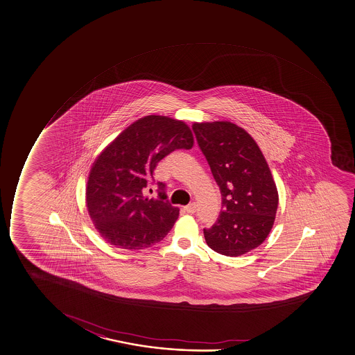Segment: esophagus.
I'll use <instances>...</instances> for the list:
<instances>
[{
  "label": "esophagus",
  "instance_id": "1",
  "mask_svg": "<svg viewBox=\"0 0 355 355\" xmlns=\"http://www.w3.org/2000/svg\"><path fill=\"white\" fill-rule=\"evenodd\" d=\"M185 210H187V212H189V214H193V212H196V210H197V204H196L195 202H192V203L185 207Z\"/></svg>",
  "mask_w": 355,
  "mask_h": 355
}]
</instances>
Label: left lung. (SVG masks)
I'll use <instances>...</instances> for the list:
<instances>
[{"instance_id": "left-lung-1", "label": "left lung", "mask_w": 355, "mask_h": 355, "mask_svg": "<svg viewBox=\"0 0 355 355\" xmlns=\"http://www.w3.org/2000/svg\"><path fill=\"white\" fill-rule=\"evenodd\" d=\"M222 195V210L207 244L222 255L241 256L259 247L270 232L279 204L267 162L250 135L229 121L192 126Z\"/></svg>"}]
</instances>
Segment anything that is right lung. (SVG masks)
Instances as JSON below:
<instances>
[{"label":"right lung","instance_id":"obj_1","mask_svg":"<svg viewBox=\"0 0 355 355\" xmlns=\"http://www.w3.org/2000/svg\"><path fill=\"white\" fill-rule=\"evenodd\" d=\"M192 145L191 131L183 121L148 116L132 123L105 148L88 177L86 203L96 230L107 243L140 250L168 235L180 209L168 202L166 185L157 182V200L145 198L143 192L155 183L153 171L164 157Z\"/></svg>","mask_w":355,"mask_h":355}]
</instances>
